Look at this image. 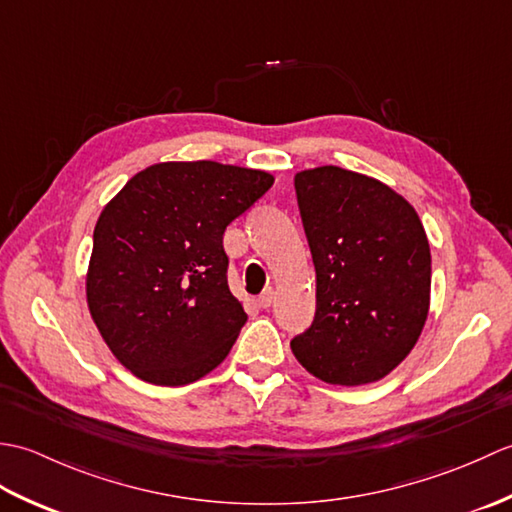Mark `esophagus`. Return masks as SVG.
Here are the masks:
<instances>
[{
	"instance_id": "1",
	"label": "esophagus",
	"mask_w": 512,
	"mask_h": 512,
	"mask_svg": "<svg viewBox=\"0 0 512 512\" xmlns=\"http://www.w3.org/2000/svg\"><path fill=\"white\" fill-rule=\"evenodd\" d=\"M273 301H275V288L273 286H268L262 295H259V306L262 308H270L273 306Z\"/></svg>"
}]
</instances>
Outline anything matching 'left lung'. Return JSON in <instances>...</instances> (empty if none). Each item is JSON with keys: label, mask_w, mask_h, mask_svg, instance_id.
Listing matches in <instances>:
<instances>
[{"label": "left lung", "mask_w": 512, "mask_h": 512, "mask_svg": "<svg viewBox=\"0 0 512 512\" xmlns=\"http://www.w3.org/2000/svg\"><path fill=\"white\" fill-rule=\"evenodd\" d=\"M295 189L317 310L292 354L323 383H376L405 361L427 321V233L400 193L363 173L314 167L297 173Z\"/></svg>", "instance_id": "left-lung-1"}]
</instances>
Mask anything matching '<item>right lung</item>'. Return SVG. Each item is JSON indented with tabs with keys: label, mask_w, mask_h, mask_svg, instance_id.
Segmentation results:
<instances>
[{
	"label": "right lung",
	"mask_w": 512,
	"mask_h": 512,
	"mask_svg": "<svg viewBox=\"0 0 512 512\" xmlns=\"http://www.w3.org/2000/svg\"><path fill=\"white\" fill-rule=\"evenodd\" d=\"M268 171L158 162L105 204L85 277L92 319L118 363L151 385L200 380L246 323L222 237L273 187Z\"/></svg>",
	"instance_id": "right-lung-1"
}]
</instances>
